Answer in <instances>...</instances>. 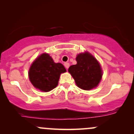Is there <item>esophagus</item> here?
I'll return each instance as SVG.
<instances>
[{
    "mask_svg": "<svg viewBox=\"0 0 134 134\" xmlns=\"http://www.w3.org/2000/svg\"><path fill=\"white\" fill-rule=\"evenodd\" d=\"M64 66H65V67L66 69H68L69 67V64L68 62H66L64 64Z\"/></svg>",
    "mask_w": 134,
    "mask_h": 134,
    "instance_id": "1",
    "label": "esophagus"
}]
</instances>
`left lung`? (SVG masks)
I'll return each instance as SVG.
<instances>
[{"label": "left lung", "mask_w": 134, "mask_h": 134, "mask_svg": "<svg viewBox=\"0 0 134 134\" xmlns=\"http://www.w3.org/2000/svg\"><path fill=\"white\" fill-rule=\"evenodd\" d=\"M76 61V65H71L68 70L76 85L84 90H90L96 87L101 79L102 71L96 58L86 52L78 55Z\"/></svg>", "instance_id": "left-lung-1"}]
</instances>
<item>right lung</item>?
<instances>
[{"label": "right lung", "instance_id": "add662e5", "mask_svg": "<svg viewBox=\"0 0 134 134\" xmlns=\"http://www.w3.org/2000/svg\"><path fill=\"white\" fill-rule=\"evenodd\" d=\"M65 72L66 69L62 64H56L48 54L43 53L32 64L29 77L36 88L48 92L57 87L60 74Z\"/></svg>", "mask_w": 134, "mask_h": 134}]
</instances>
